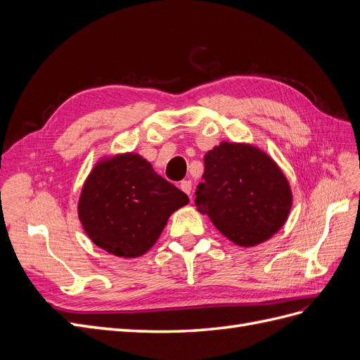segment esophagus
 Masks as SVG:
<instances>
[{"label": "esophagus", "mask_w": 360, "mask_h": 360, "mask_svg": "<svg viewBox=\"0 0 360 360\" xmlns=\"http://www.w3.org/2000/svg\"><path fill=\"white\" fill-rule=\"evenodd\" d=\"M180 189H181L184 193H188L189 197H191V192H192V181H191V180H183V181L180 183Z\"/></svg>", "instance_id": "1"}]
</instances>
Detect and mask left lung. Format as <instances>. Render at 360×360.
I'll list each match as a JSON object with an SVG mask.
<instances>
[{
    "mask_svg": "<svg viewBox=\"0 0 360 360\" xmlns=\"http://www.w3.org/2000/svg\"><path fill=\"white\" fill-rule=\"evenodd\" d=\"M202 179L195 200L198 212L237 246L269 240L288 219L290 181L264 150L222 141L204 156Z\"/></svg>",
    "mask_w": 360,
    "mask_h": 360,
    "instance_id": "1",
    "label": "left lung"
}]
</instances>
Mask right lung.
Returning a JSON list of instances; mask_svg holds the SVG:
<instances>
[{
	"mask_svg": "<svg viewBox=\"0 0 360 360\" xmlns=\"http://www.w3.org/2000/svg\"><path fill=\"white\" fill-rule=\"evenodd\" d=\"M188 195L155 172L134 151L102 156L86 176L78 217L90 240L118 258H136L155 246L169 216Z\"/></svg>",
	"mask_w": 360,
	"mask_h": 360,
	"instance_id": "right-lung-1",
	"label": "right lung"
}]
</instances>
